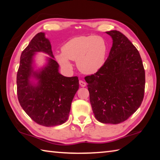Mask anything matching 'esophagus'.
Wrapping results in <instances>:
<instances>
[{
  "label": "esophagus",
  "mask_w": 160,
  "mask_h": 160,
  "mask_svg": "<svg viewBox=\"0 0 160 160\" xmlns=\"http://www.w3.org/2000/svg\"><path fill=\"white\" fill-rule=\"evenodd\" d=\"M79 83H80V85L81 87H82V88H84V87L86 86V82H84V81H82V80H80V81H79Z\"/></svg>",
  "instance_id": "esophagus-1"
}]
</instances>
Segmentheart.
Listing matches in <instances>:
<instances>
[{
	"mask_svg": "<svg viewBox=\"0 0 160 160\" xmlns=\"http://www.w3.org/2000/svg\"><path fill=\"white\" fill-rule=\"evenodd\" d=\"M108 51V45L99 36H79L72 38L62 47V53L56 58L61 66L70 69V61H76L77 66L85 74H94L104 66Z\"/></svg>",
	"mask_w": 160,
	"mask_h": 160,
	"instance_id": "obj_1",
	"label": "heart"
}]
</instances>
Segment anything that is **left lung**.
Wrapping results in <instances>:
<instances>
[{"label": "left lung", "mask_w": 160, "mask_h": 160, "mask_svg": "<svg viewBox=\"0 0 160 160\" xmlns=\"http://www.w3.org/2000/svg\"><path fill=\"white\" fill-rule=\"evenodd\" d=\"M113 44L104 66L85 78L94 116L118 124L136 112L144 97L145 73L139 51L121 32L112 30Z\"/></svg>", "instance_id": "1"}]
</instances>
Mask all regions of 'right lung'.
Instances as JSON below:
<instances>
[{
    "label": "right lung",
    "instance_id": "add662e5",
    "mask_svg": "<svg viewBox=\"0 0 160 160\" xmlns=\"http://www.w3.org/2000/svg\"><path fill=\"white\" fill-rule=\"evenodd\" d=\"M42 51L51 56L47 67L34 72L32 58L35 52ZM50 42L39 32L21 53L17 73V94L23 110L34 122L50 127L61 125L68 118L72 99L79 88L77 76L65 77L58 72V64L53 59ZM39 80L37 86L29 78Z\"/></svg>",
    "mask_w": 160,
    "mask_h": 160
}]
</instances>
